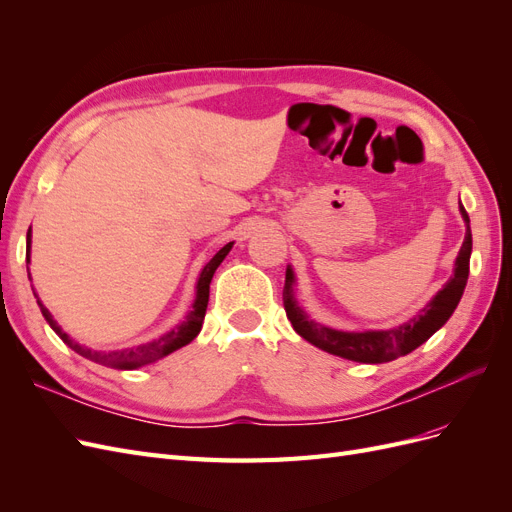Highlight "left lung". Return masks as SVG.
<instances>
[{
    "instance_id": "8db88e82",
    "label": "left lung",
    "mask_w": 512,
    "mask_h": 512,
    "mask_svg": "<svg viewBox=\"0 0 512 512\" xmlns=\"http://www.w3.org/2000/svg\"><path fill=\"white\" fill-rule=\"evenodd\" d=\"M461 218L466 222V239L459 250V256L455 260V271L451 280L444 284V288L433 297L421 312L408 322L399 324L393 329L384 331H337L329 329L324 324H318L309 320V316L297 305L294 299V271L286 269V284H284V307L286 316L292 322V329L297 331L309 344L316 348L342 356V359L356 361V363H389L395 361L397 356L410 354L427 339L442 329V324L453 316L455 307L461 301L463 288L468 284L470 275V254H472V230H470V218L463 205H459Z\"/></svg>"
}]
</instances>
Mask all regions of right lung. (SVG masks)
<instances>
[{
  "label": "right lung",
  "mask_w": 512,
  "mask_h": 512,
  "mask_svg": "<svg viewBox=\"0 0 512 512\" xmlns=\"http://www.w3.org/2000/svg\"><path fill=\"white\" fill-rule=\"evenodd\" d=\"M29 247H32V228L27 232V262H29ZM232 250V243H226L222 250L215 254L207 265L200 271V277L196 282V299L192 303V309L188 312V316L183 318L181 324H177L175 329H170L168 333L160 335L158 339H153V342L141 344L136 348H123V350H111V352H100V350H91L87 346H81L79 342H74V339L61 331L59 324L53 320L51 312L42 305V301L38 299V294L34 292V297L38 299L40 305V312L44 316V320L51 324V329L61 337V342L66 346H70L74 352H79L85 359L106 365V367H115V369H136V367H143L149 365L158 359H164L166 354L175 352L183 346H188L192 339L200 333L203 329V320L207 314V303H209V284L213 280V273L222 265V260L226 258V254ZM29 280H32V275H29Z\"/></svg>",
  "instance_id": "add662e5"
}]
</instances>
